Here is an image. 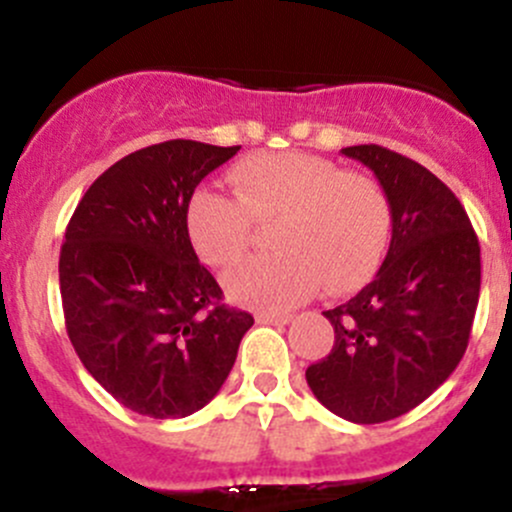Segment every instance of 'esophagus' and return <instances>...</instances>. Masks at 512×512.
<instances>
[{"label": "esophagus", "mask_w": 512, "mask_h": 512, "mask_svg": "<svg viewBox=\"0 0 512 512\" xmlns=\"http://www.w3.org/2000/svg\"><path fill=\"white\" fill-rule=\"evenodd\" d=\"M289 319H292V314H270V312L257 314V324H287Z\"/></svg>", "instance_id": "1"}]
</instances>
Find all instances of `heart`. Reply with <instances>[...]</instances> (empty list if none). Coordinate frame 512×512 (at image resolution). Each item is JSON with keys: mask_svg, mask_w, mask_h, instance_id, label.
Returning <instances> with one entry per match:
<instances>
[{"mask_svg": "<svg viewBox=\"0 0 512 512\" xmlns=\"http://www.w3.org/2000/svg\"><path fill=\"white\" fill-rule=\"evenodd\" d=\"M235 198L198 188L185 205V232L203 262L230 267L250 242L252 223H272L275 255L250 257L225 277L232 299L280 312L319 287L347 292L379 267L391 208L376 180L342 173L307 153H257L230 170Z\"/></svg>", "mask_w": 512, "mask_h": 512, "instance_id": "obj_1", "label": "heart"}]
</instances>
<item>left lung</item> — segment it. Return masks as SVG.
I'll use <instances>...</instances> for the list:
<instances>
[{"mask_svg": "<svg viewBox=\"0 0 512 512\" xmlns=\"http://www.w3.org/2000/svg\"><path fill=\"white\" fill-rule=\"evenodd\" d=\"M364 163L391 208L381 270L324 312L334 347L307 369L319 404L352 423L416 409L463 359L480 294V245L461 200L416 160L384 146L342 148Z\"/></svg>", "mask_w": 512, "mask_h": 512, "instance_id": "1", "label": "left lung"}]
</instances>
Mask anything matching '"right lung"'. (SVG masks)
Instances as JSON below:
<instances>
[{"mask_svg": "<svg viewBox=\"0 0 512 512\" xmlns=\"http://www.w3.org/2000/svg\"><path fill=\"white\" fill-rule=\"evenodd\" d=\"M237 151L183 138L141 148L98 175L66 227V332L86 371L141 416L210 404L255 324L220 302L185 232L188 198Z\"/></svg>", "mask_w": 512, "mask_h": 512, "instance_id": "right-lung-1", "label": "right lung"}]
</instances>
